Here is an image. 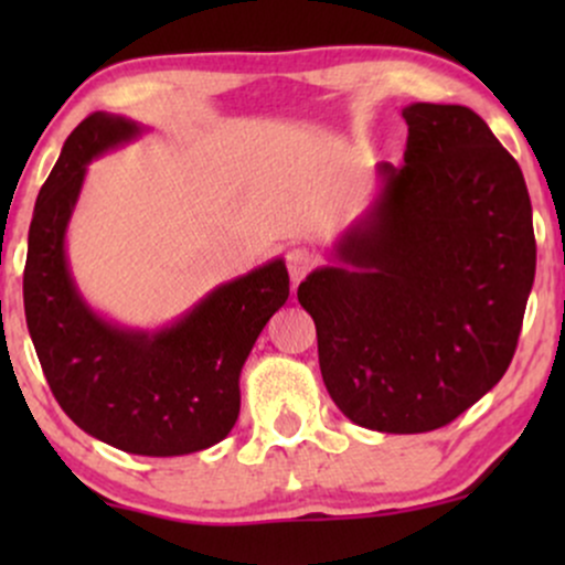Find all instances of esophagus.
<instances>
[{"label":"esophagus","mask_w":565,"mask_h":565,"mask_svg":"<svg viewBox=\"0 0 565 565\" xmlns=\"http://www.w3.org/2000/svg\"><path fill=\"white\" fill-rule=\"evenodd\" d=\"M313 265H316V255L310 249H305V246H295V249L287 252V268H289L291 284H300L302 276L308 274Z\"/></svg>","instance_id":"obj_1"}]
</instances>
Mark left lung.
<instances>
[{"label":"left lung","mask_w":565,"mask_h":565,"mask_svg":"<svg viewBox=\"0 0 565 565\" xmlns=\"http://www.w3.org/2000/svg\"><path fill=\"white\" fill-rule=\"evenodd\" d=\"M404 164L297 289L321 377L350 423L449 425L508 372L536 270L518 161L465 106L412 103Z\"/></svg>","instance_id":"obj_1"}]
</instances>
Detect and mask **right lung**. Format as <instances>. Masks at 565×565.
Here are the masks:
<instances>
[{"mask_svg": "<svg viewBox=\"0 0 565 565\" xmlns=\"http://www.w3.org/2000/svg\"><path fill=\"white\" fill-rule=\"evenodd\" d=\"M146 129L97 111L63 142L31 217L23 305L50 391L87 436L127 454L183 457L220 444L236 425L244 361L287 302L289 274L274 257L159 329L125 327L84 300L66 233L87 167Z\"/></svg>", "mask_w": 565, "mask_h": 565, "instance_id": "1", "label": "right lung"}]
</instances>
